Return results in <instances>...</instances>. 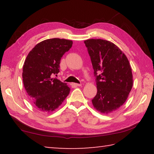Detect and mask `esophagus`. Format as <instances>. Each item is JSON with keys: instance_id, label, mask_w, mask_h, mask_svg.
<instances>
[{"instance_id": "1", "label": "esophagus", "mask_w": 154, "mask_h": 154, "mask_svg": "<svg viewBox=\"0 0 154 154\" xmlns=\"http://www.w3.org/2000/svg\"><path fill=\"white\" fill-rule=\"evenodd\" d=\"M72 85L74 87H79L82 85V84H79V83H72Z\"/></svg>"}]
</instances>
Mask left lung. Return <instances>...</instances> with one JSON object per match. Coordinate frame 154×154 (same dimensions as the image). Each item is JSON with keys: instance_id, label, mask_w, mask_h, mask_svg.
I'll return each instance as SVG.
<instances>
[{"instance_id": "obj_1", "label": "left lung", "mask_w": 154, "mask_h": 154, "mask_svg": "<svg viewBox=\"0 0 154 154\" xmlns=\"http://www.w3.org/2000/svg\"><path fill=\"white\" fill-rule=\"evenodd\" d=\"M96 77L97 94L92 100L95 109L107 114L126 102L133 85L132 69L118 46L104 39L84 41Z\"/></svg>"}]
</instances>
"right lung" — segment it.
<instances>
[{
	"instance_id": "obj_1",
	"label": "right lung",
	"mask_w": 154,
	"mask_h": 154,
	"mask_svg": "<svg viewBox=\"0 0 154 154\" xmlns=\"http://www.w3.org/2000/svg\"><path fill=\"white\" fill-rule=\"evenodd\" d=\"M72 45L71 40L49 38L36 44L28 53L23 66V83L38 111H55L69 94L71 90L66 83L52 76L59 72L62 57Z\"/></svg>"
}]
</instances>
